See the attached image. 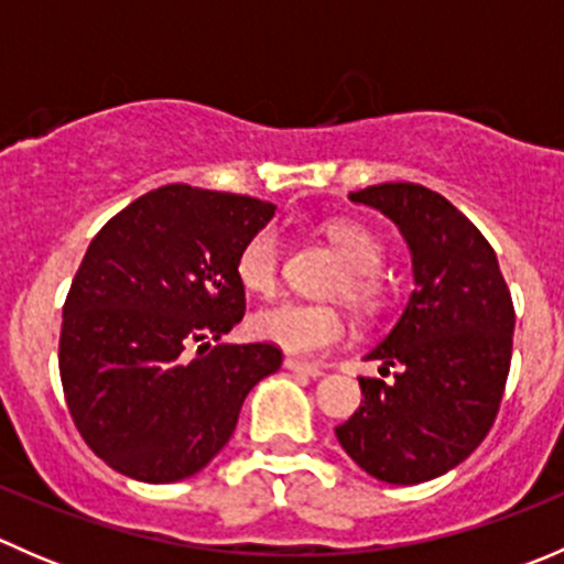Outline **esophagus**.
Returning a JSON list of instances; mask_svg holds the SVG:
<instances>
[{"mask_svg":"<svg viewBox=\"0 0 564 564\" xmlns=\"http://www.w3.org/2000/svg\"><path fill=\"white\" fill-rule=\"evenodd\" d=\"M283 366H286L289 371L300 373V377H311V379H318L324 373L322 366H316V362H303V360H297V357H286V360H283Z\"/></svg>","mask_w":564,"mask_h":564,"instance_id":"obj_1","label":"esophagus"}]
</instances>
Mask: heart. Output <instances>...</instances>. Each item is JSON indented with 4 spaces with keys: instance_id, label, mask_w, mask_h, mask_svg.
<instances>
[{
    "instance_id": "obj_1",
    "label": "heart",
    "mask_w": 564,
    "mask_h": 564,
    "mask_svg": "<svg viewBox=\"0 0 564 564\" xmlns=\"http://www.w3.org/2000/svg\"><path fill=\"white\" fill-rule=\"evenodd\" d=\"M324 237L346 261V275L338 289L360 308H377L382 303L384 242L355 220H329ZM283 240L278 226L264 224L250 231L235 256V278L250 294H272L281 272ZM248 329L253 338L278 346L297 357H314L333 349L346 335V316L333 305L286 300L272 308H261L250 316Z\"/></svg>"
}]
</instances>
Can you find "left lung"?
Here are the masks:
<instances>
[{
  "label": "left lung",
  "instance_id": "1",
  "mask_svg": "<svg viewBox=\"0 0 564 564\" xmlns=\"http://www.w3.org/2000/svg\"><path fill=\"white\" fill-rule=\"evenodd\" d=\"M384 213L412 250L414 292L368 360L366 401L335 429L377 480L412 486L469 456L497 420L513 355L516 311L494 248L445 196L414 182L349 193Z\"/></svg>",
  "mask_w": 564,
  "mask_h": 564
}]
</instances>
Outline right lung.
I'll list each match as a JSON object with an SVG mask.
<instances>
[{
  "mask_svg": "<svg viewBox=\"0 0 564 564\" xmlns=\"http://www.w3.org/2000/svg\"><path fill=\"white\" fill-rule=\"evenodd\" d=\"M272 215L261 198L176 182L89 242L62 308L59 377L78 434L111 469L144 482L196 475L253 384L281 368L264 340L220 344L246 316L237 250Z\"/></svg>",
  "mask_w": 564,
  "mask_h": 564,
  "instance_id": "right-lung-1",
  "label": "right lung"
}]
</instances>
